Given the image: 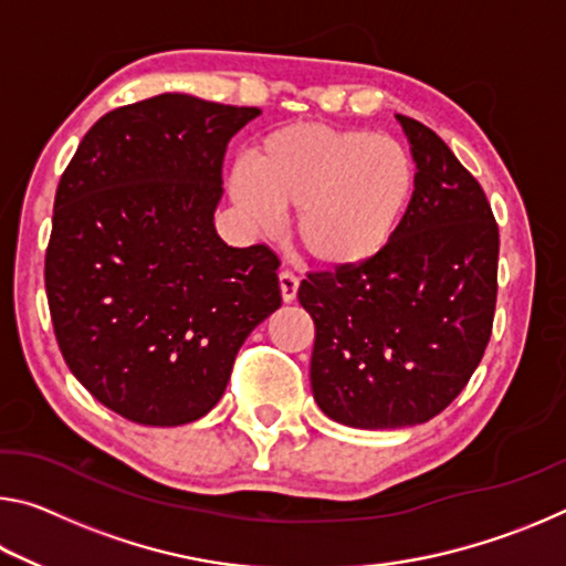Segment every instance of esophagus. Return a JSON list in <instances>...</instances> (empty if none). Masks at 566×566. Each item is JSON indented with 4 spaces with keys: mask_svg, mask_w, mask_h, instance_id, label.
Segmentation results:
<instances>
[{
    "mask_svg": "<svg viewBox=\"0 0 566 566\" xmlns=\"http://www.w3.org/2000/svg\"><path fill=\"white\" fill-rule=\"evenodd\" d=\"M280 290H282V300L284 302H294L296 300V290H300V280H296V274L284 270L280 272Z\"/></svg>",
    "mask_w": 566,
    "mask_h": 566,
    "instance_id": "34e87169",
    "label": "esophagus"
}]
</instances>
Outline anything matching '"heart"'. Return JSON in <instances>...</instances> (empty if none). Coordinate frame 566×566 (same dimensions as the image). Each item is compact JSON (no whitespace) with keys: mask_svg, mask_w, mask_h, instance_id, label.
<instances>
[{"mask_svg":"<svg viewBox=\"0 0 566 566\" xmlns=\"http://www.w3.org/2000/svg\"><path fill=\"white\" fill-rule=\"evenodd\" d=\"M234 202L270 229L276 209L294 213L306 260L324 270H359L397 237L417 189V165L395 137L296 122L256 145L229 177Z\"/></svg>","mask_w":566,"mask_h":566,"instance_id":"1","label":"heart"}]
</instances>
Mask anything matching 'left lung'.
I'll list each match as a JSON object with an SVG mask.
<instances>
[{
	"label": "left lung",
	"instance_id": "obj_1",
	"mask_svg": "<svg viewBox=\"0 0 566 566\" xmlns=\"http://www.w3.org/2000/svg\"><path fill=\"white\" fill-rule=\"evenodd\" d=\"M397 119L417 161L397 237L359 270L310 272L296 292L314 319V399L354 429L415 427L452 405L496 306L500 227L484 189L432 129Z\"/></svg>",
	"mask_w": 566,
	"mask_h": 566
}]
</instances>
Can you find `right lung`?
<instances>
[{"mask_svg":"<svg viewBox=\"0 0 566 566\" xmlns=\"http://www.w3.org/2000/svg\"><path fill=\"white\" fill-rule=\"evenodd\" d=\"M256 107L159 94L94 124L54 197L44 286L62 357L124 419L177 427L222 399L280 310V260L214 229L229 139Z\"/></svg>","mask_w":566,"mask_h":566,"instance_id":"add662e5","label":"right lung"}]
</instances>
